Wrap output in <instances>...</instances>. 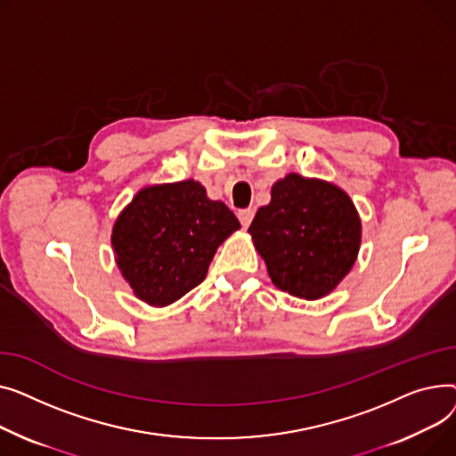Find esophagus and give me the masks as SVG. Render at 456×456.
Segmentation results:
<instances>
[{
  "label": "esophagus",
  "instance_id": "34e87169",
  "mask_svg": "<svg viewBox=\"0 0 456 456\" xmlns=\"http://www.w3.org/2000/svg\"><path fill=\"white\" fill-rule=\"evenodd\" d=\"M237 217H239L240 224H243V228H248L250 223H252V219H254V209H252V208L240 209V211L237 213Z\"/></svg>",
  "mask_w": 456,
  "mask_h": 456
}]
</instances>
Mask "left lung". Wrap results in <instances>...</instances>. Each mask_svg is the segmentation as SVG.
I'll return each instance as SVG.
<instances>
[{
  "label": "left lung",
  "instance_id": "1",
  "mask_svg": "<svg viewBox=\"0 0 456 456\" xmlns=\"http://www.w3.org/2000/svg\"><path fill=\"white\" fill-rule=\"evenodd\" d=\"M273 283L316 300L350 273L361 245L357 211L337 185L289 175L248 228Z\"/></svg>",
  "mask_w": 456,
  "mask_h": 456
}]
</instances>
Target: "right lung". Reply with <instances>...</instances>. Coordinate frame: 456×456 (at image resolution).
<instances>
[{
	"instance_id": "1",
	"label": "right lung",
	"mask_w": 456,
	"mask_h": 456,
	"mask_svg": "<svg viewBox=\"0 0 456 456\" xmlns=\"http://www.w3.org/2000/svg\"><path fill=\"white\" fill-rule=\"evenodd\" d=\"M240 224L195 180L142 190L114 224L118 266L136 297L169 305L208 274L217 247Z\"/></svg>"
}]
</instances>
